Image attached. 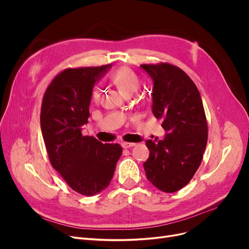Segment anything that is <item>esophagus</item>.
<instances>
[{
  "label": "esophagus",
  "mask_w": 249,
  "mask_h": 249,
  "mask_svg": "<svg viewBox=\"0 0 249 249\" xmlns=\"http://www.w3.org/2000/svg\"><path fill=\"white\" fill-rule=\"evenodd\" d=\"M136 145V143H133V142H123L122 143V146L124 148H129V147H133Z\"/></svg>",
  "instance_id": "obj_1"
}]
</instances>
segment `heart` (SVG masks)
I'll list each match as a JSON object with an SVG mask.
<instances>
[{
  "label": "heart",
  "mask_w": 249,
  "mask_h": 249,
  "mask_svg": "<svg viewBox=\"0 0 249 249\" xmlns=\"http://www.w3.org/2000/svg\"><path fill=\"white\" fill-rule=\"evenodd\" d=\"M110 79L113 84H114L120 92L124 95L132 94L139 88L140 82L136 73L133 72L131 70L126 67H120V69L113 71L110 76ZM99 90L94 89L91 93L92 101L96 102L99 100Z\"/></svg>",
  "instance_id": "1"
}]
</instances>
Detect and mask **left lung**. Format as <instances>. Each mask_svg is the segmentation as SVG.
Here are the masks:
<instances>
[{
	"instance_id": "1",
	"label": "left lung",
	"mask_w": 249,
	"mask_h": 249,
	"mask_svg": "<svg viewBox=\"0 0 249 249\" xmlns=\"http://www.w3.org/2000/svg\"><path fill=\"white\" fill-rule=\"evenodd\" d=\"M154 81L152 111L166 131L162 140H146L143 163L147 179L158 189H182L198 169L208 141V124L199 91L188 74L169 63L142 64Z\"/></svg>"
}]
</instances>
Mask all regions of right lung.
<instances>
[{"mask_svg": "<svg viewBox=\"0 0 249 249\" xmlns=\"http://www.w3.org/2000/svg\"><path fill=\"white\" fill-rule=\"evenodd\" d=\"M111 64L66 69L44 92L40 126L52 166L73 191L92 196L109 186L123 153L118 143L83 136L92 89Z\"/></svg>", "mask_w": 249, "mask_h": 249, "instance_id": "right-lung-1", "label": "right lung"}]
</instances>
